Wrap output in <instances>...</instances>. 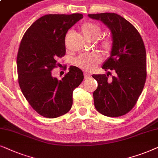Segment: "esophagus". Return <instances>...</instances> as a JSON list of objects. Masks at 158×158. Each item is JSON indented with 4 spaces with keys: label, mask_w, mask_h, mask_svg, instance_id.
Wrapping results in <instances>:
<instances>
[{
    "label": "esophagus",
    "mask_w": 158,
    "mask_h": 158,
    "mask_svg": "<svg viewBox=\"0 0 158 158\" xmlns=\"http://www.w3.org/2000/svg\"><path fill=\"white\" fill-rule=\"evenodd\" d=\"M84 76H85V79H88V78H89L90 77H91V75H90L89 73H87V72H85V73H84Z\"/></svg>",
    "instance_id": "34e87169"
}]
</instances>
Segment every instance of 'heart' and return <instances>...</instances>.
I'll list each match as a JSON object with an SVG mask.
<instances>
[{"label": "heart", "mask_w": 158, "mask_h": 158, "mask_svg": "<svg viewBox=\"0 0 158 158\" xmlns=\"http://www.w3.org/2000/svg\"><path fill=\"white\" fill-rule=\"evenodd\" d=\"M81 31L86 38L89 40H95L101 35V28L94 23L87 22L81 25ZM70 35V31L66 35V38ZM101 48L106 52L111 51L113 48V40L110 37L102 39L100 42ZM102 58L100 55L93 52L90 54H83L75 60V64L85 70H92L97 65L100 64Z\"/></svg>", "instance_id": "obj_1"}]
</instances>
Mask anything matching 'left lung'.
Masks as SVG:
<instances>
[{"mask_svg":"<svg viewBox=\"0 0 158 158\" xmlns=\"http://www.w3.org/2000/svg\"><path fill=\"white\" fill-rule=\"evenodd\" d=\"M88 16L107 25L113 37L111 55L102 67L108 74L92 75L98 84L93 92L94 107L106 116H121L134 108L144 87L147 58L144 42L137 29L118 14ZM111 70L115 73L114 76Z\"/></svg>","mask_w":158,"mask_h":158,"instance_id":"obj_1","label":"left lung"}]
</instances>
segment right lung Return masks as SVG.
Segmentation results:
<instances>
[{"label": "right lung", "instance_id": "right-lung-1", "mask_svg": "<svg viewBox=\"0 0 158 158\" xmlns=\"http://www.w3.org/2000/svg\"><path fill=\"white\" fill-rule=\"evenodd\" d=\"M83 18L81 14H47L35 21L24 33L16 65L23 94L42 116L54 118L66 114L73 103V91L84 79L82 71L71 66L61 79L52 77L66 54L67 31Z\"/></svg>", "mask_w": 158, "mask_h": 158}]
</instances>
